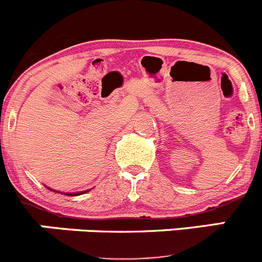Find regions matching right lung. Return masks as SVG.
Wrapping results in <instances>:
<instances>
[{"label":"right lung","instance_id":"obj_1","mask_svg":"<svg viewBox=\"0 0 262 262\" xmlns=\"http://www.w3.org/2000/svg\"><path fill=\"white\" fill-rule=\"evenodd\" d=\"M49 190L53 191L52 188H49ZM85 192H88V191H82V192H75V193H64V195H67V196H79V195H82V193H85Z\"/></svg>","mask_w":262,"mask_h":262}]
</instances>
